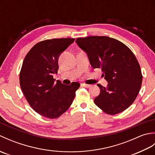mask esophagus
<instances>
[{
  "mask_svg": "<svg viewBox=\"0 0 155 155\" xmlns=\"http://www.w3.org/2000/svg\"><path fill=\"white\" fill-rule=\"evenodd\" d=\"M81 86L82 87H84L85 88H90V87H91V84H81Z\"/></svg>",
  "mask_w": 155,
  "mask_h": 155,
  "instance_id": "34e87169",
  "label": "esophagus"
}]
</instances>
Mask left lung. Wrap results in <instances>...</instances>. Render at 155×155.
<instances>
[{"label": "left lung", "mask_w": 155, "mask_h": 155, "mask_svg": "<svg viewBox=\"0 0 155 155\" xmlns=\"http://www.w3.org/2000/svg\"><path fill=\"white\" fill-rule=\"evenodd\" d=\"M76 42L87 53L92 67L101 68L108 82L107 87L97 84L101 93L95 104L111 115L126 110L136 99L143 81L133 52L123 42L105 36L78 38Z\"/></svg>", "instance_id": "obj_1"}]
</instances>
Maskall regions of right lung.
Segmentation results:
<instances>
[{
  "mask_svg": "<svg viewBox=\"0 0 155 155\" xmlns=\"http://www.w3.org/2000/svg\"><path fill=\"white\" fill-rule=\"evenodd\" d=\"M74 38H53L39 42L26 55L20 72L21 90L31 107L48 118H57L67 111L80 84L54 83L58 58Z\"/></svg>",
  "mask_w": 155,
  "mask_h": 155,
  "instance_id": "1",
  "label": "right lung"
}]
</instances>
